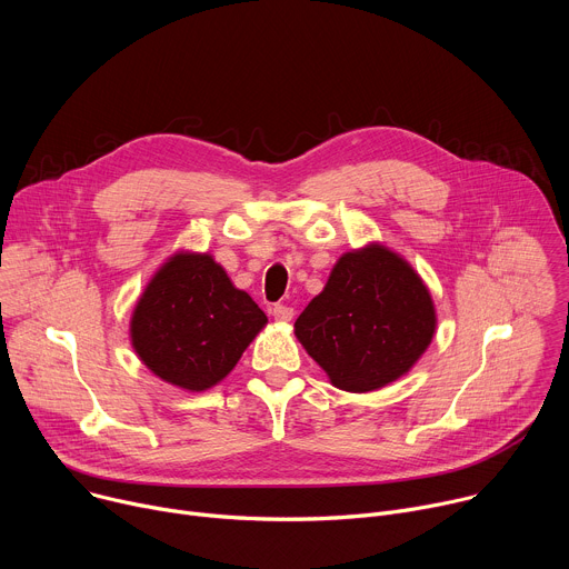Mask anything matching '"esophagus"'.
Returning a JSON list of instances; mask_svg holds the SVG:
<instances>
[{
    "label": "esophagus",
    "instance_id": "34e87169",
    "mask_svg": "<svg viewBox=\"0 0 569 569\" xmlns=\"http://www.w3.org/2000/svg\"><path fill=\"white\" fill-rule=\"evenodd\" d=\"M272 315H274V319H277V321H290V319L295 317V310H292L290 306L277 303V306L272 308Z\"/></svg>",
    "mask_w": 569,
    "mask_h": 569
}]
</instances>
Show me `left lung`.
<instances>
[{
	"mask_svg": "<svg viewBox=\"0 0 569 569\" xmlns=\"http://www.w3.org/2000/svg\"><path fill=\"white\" fill-rule=\"evenodd\" d=\"M437 329L430 290L396 252L371 242L340 257L295 336L338 389L362 393L408 373Z\"/></svg>",
	"mask_w": 569,
	"mask_h": 569,
	"instance_id": "left-lung-1",
	"label": "left lung"
}]
</instances>
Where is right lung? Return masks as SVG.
Wrapping results in <instances>:
<instances>
[{
    "label": "right lung",
    "instance_id": "add662e5",
    "mask_svg": "<svg viewBox=\"0 0 569 569\" xmlns=\"http://www.w3.org/2000/svg\"><path fill=\"white\" fill-rule=\"evenodd\" d=\"M266 323V312L211 254L178 252L139 297L130 340L154 376L204 391L236 367Z\"/></svg>",
    "mask_w": 569,
    "mask_h": 569
}]
</instances>
